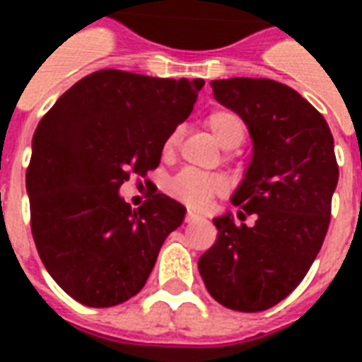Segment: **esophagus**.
Segmentation results:
<instances>
[{
  "label": "esophagus",
  "mask_w": 362,
  "mask_h": 362,
  "mask_svg": "<svg viewBox=\"0 0 362 362\" xmlns=\"http://www.w3.org/2000/svg\"><path fill=\"white\" fill-rule=\"evenodd\" d=\"M199 220H201V218H199L195 212H192V210H189V212L186 214V220L184 221H186V223H195V221H199Z\"/></svg>",
  "instance_id": "34e87169"
}]
</instances>
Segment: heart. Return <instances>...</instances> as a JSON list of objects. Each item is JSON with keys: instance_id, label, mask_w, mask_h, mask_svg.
<instances>
[{"instance_id": "b5f03b06", "label": "heart", "mask_w": 362, "mask_h": 362, "mask_svg": "<svg viewBox=\"0 0 362 362\" xmlns=\"http://www.w3.org/2000/svg\"><path fill=\"white\" fill-rule=\"evenodd\" d=\"M204 124L214 136V141L226 150L238 148L246 139L247 125L237 110L214 109ZM180 142V129H175L163 142V156H170ZM229 158H233L229 153ZM227 180L221 175H204L197 170H182L170 180L169 192L178 201L189 204L193 209H203L214 197L226 193Z\"/></svg>"}]
</instances>
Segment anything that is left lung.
Instances as JSON below:
<instances>
[{"label":"left lung","instance_id":"8db88e82","mask_svg":"<svg viewBox=\"0 0 362 362\" xmlns=\"http://www.w3.org/2000/svg\"><path fill=\"white\" fill-rule=\"evenodd\" d=\"M253 139V159L233 197L238 218H214L218 237L199 259L209 293L226 308L263 312L303 281L331 223L338 184L334 141L320 110L270 78L212 82Z\"/></svg>","mask_w":362,"mask_h":362}]
</instances>
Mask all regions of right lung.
<instances>
[{
  "mask_svg": "<svg viewBox=\"0 0 362 362\" xmlns=\"http://www.w3.org/2000/svg\"><path fill=\"white\" fill-rule=\"evenodd\" d=\"M203 78L101 69L42 116L25 170L31 235L69 297L110 308L135 297L186 209L150 193L131 209L118 189L158 169L165 139L192 115Z\"/></svg>",
  "mask_w": 362,
  "mask_h": 362,
  "instance_id": "add662e5",
  "label": "right lung"
}]
</instances>
